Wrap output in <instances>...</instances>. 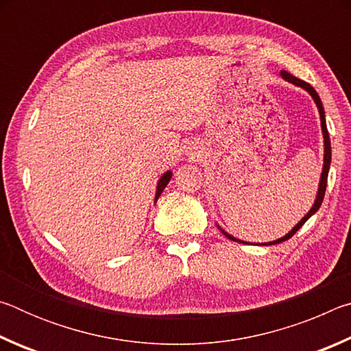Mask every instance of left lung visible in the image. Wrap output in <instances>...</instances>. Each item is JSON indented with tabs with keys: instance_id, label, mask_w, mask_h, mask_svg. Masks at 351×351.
Masks as SVG:
<instances>
[{
	"instance_id": "obj_1",
	"label": "left lung",
	"mask_w": 351,
	"mask_h": 351,
	"mask_svg": "<svg viewBox=\"0 0 351 351\" xmlns=\"http://www.w3.org/2000/svg\"><path fill=\"white\" fill-rule=\"evenodd\" d=\"M282 77L285 80H288V82H291V83H294V85H297V86H302V88H305V90L311 94L313 96V99H314V102H316V105H317V108H319V114H320V123H322V133H324V142H325V156H324V170H322V176H320V184H319V192H317V198H316V201H314V206L311 207V210L306 213V215L300 219L299 223H297V226H294V229L291 230V232L288 234V235H285L283 239H278V240H276V241H271V243H266V245H277V243H282V241H287L288 239H291V237H293L297 230H299L302 226L305 224V221L308 218H310L311 215H314V213H316L317 210H319V207H320V204H322V201H324V197H325V190H326V180H328V170H330V162H331V142H330V134H328V130H326V123H325V112H324V106H322V102H320V97H319V94L316 93V90H314V88L310 85V83H306V82H304V80H300V79H297V77H294V75H291L289 73H287V71H282ZM223 234L228 237V239H230V240H234V241H240V240H237V239H234V237H230V235H228L223 230ZM240 243H243V241H240Z\"/></svg>"
}]
</instances>
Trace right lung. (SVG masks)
<instances>
[{
    "instance_id": "obj_1",
    "label": "right lung",
    "mask_w": 351,
    "mask_h": 351,
    "mask_svg": "<svg viewBox=\"0 0 351 351\" xmlns=\"http://www.w3.org/2000/svg\"><path fill=\"white\" fill-rule=\"evenodd\" d=\"M170 178H171V171H165V173H164V175H162V178H161V180H159V182H158V189H156V199L159 198V195L162 193V190L165 189V186H167V184H169Z\"/></svg>"
}]
</instances>
